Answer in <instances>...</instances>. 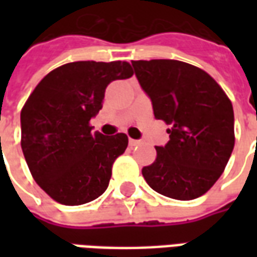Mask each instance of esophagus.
Listing matches in <instances>:
<instances>
[{"label": "esophagus", "mask_w": 257, "mask_h": 257, "mask_svg": "<svg viewBox=\"0 0 257 257\" xmlns=\"http://www.w3.org/2000/svg\"><path fill=\"white\" fill-rule=\"evenodd\" d=\"M140 143V140H135V139H129V146L131 147H135V146H138Z\"/></svg>", "instance_id": "34e87169"}]
</instances>
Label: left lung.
<instances>
[{
    "label": "left lung",
    "instance_id": "left-lung-1",
    "mask_svg": "<svg viewBox=\"0 0 257 257\" xmlns=\"http://www.w3.org/2000/svg\"><path fill=\"white\" fill-rule=\"evenodd\" d=\"M157 119L171 128L156 161L142 169L151 189L189 201L204 195L234 149V111L226 92L202 68L180 60H132Z\"/></svg>",
    "mask_w": 257,
    "mask_h": 257
}]
</instances>
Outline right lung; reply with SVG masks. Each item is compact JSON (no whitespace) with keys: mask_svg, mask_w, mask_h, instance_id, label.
<instances>
[{"mask_svg":"<svg viewBox=\"0 0 257 257\" xmlns=\"http://www.w3.org/2000/svg\"><path fill=\"white\" fill-rule=\"evenodd\" d=\"M132 75L128 62H73L48 73L26 100L22 150L37 184L59 204H86L106 191L128 136L92 132L90 118L107 85Z\"/></svg>","mask_w":257,"mask_h":257,"instance_id":"add662e5","label":"right lung"}]
</instances>
